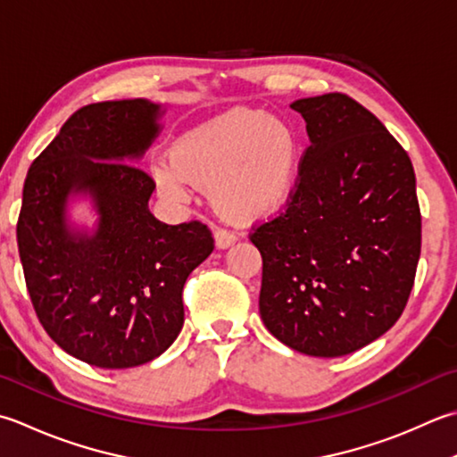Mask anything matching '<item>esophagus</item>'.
<instances>
[{
  "mask_svg": "<svg viewBox=\"0 0 457 457\" xmlns=\"http://www.w3.org/2000/svg\"><path fill=\"white\" fill-rule=\"evenodd\" d=\"M213 239H216L218 249H226V247L236 244L237 236L234 234V231H229V229H216V234H213Z\"/></svg>",
  "mask_w": 457,
  "mask_h": 457,
  "instance_id": "34e87169",
  "label": "esophagus"
}]
</instances>
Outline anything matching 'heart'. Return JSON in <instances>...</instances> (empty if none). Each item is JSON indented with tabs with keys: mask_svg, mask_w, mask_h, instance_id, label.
<instances>
[{
	"mask_svg": "<svg viewBox=\"0 0 457 457\" xmlns=\"http://www.w3.org/2000/svg\"><path fill=\"white\" fill-rule=\"evenodd\" d=\"M166 198L184 202L194 186H210L228 216L263 220L283 210L299 174V137L275 114L229 111L174 142L170 158L150 162Z\"/></svg>",
	"mask_w": 457,
	"mask_h": 457,
	"instance_id": "1",
	"label": "heart"
}]
</instances>
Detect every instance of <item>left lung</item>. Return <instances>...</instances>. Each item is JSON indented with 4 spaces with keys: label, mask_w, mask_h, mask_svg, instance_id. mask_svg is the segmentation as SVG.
I'll return each instance as SVG.
<instances>
[{
    "label": "left lung",
    "mask_w": 457,
    "mask_h": 457,
    "mask_svg": "<svg viewBox=\"0 0 457 457\" xmlns=\"http://www.w3.org/2000/svg\"><path fill=\"white\" fill-rule=\"evenodd\" d=\"M307 122L285 212L249 239L263 257L259 312L283 345L309 356L351 354L400 319L422 245L406 150L354 98L291 104Z\"/></svg>",
    "instance_id": "obj_1"
}]
</instances>
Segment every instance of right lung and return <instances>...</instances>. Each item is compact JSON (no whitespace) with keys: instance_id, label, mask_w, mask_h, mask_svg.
<instances>
[{"instance_id":"right-lung-1","label":"right lung","mask_w":457,"mask_h":457,"mask_svg":"<svg viewBox=\"0 0 457 457\" xmlns=\"http://www.w3.org/2000/svg\"><path fill=\"white\" fill-rule=\"evenodd\" d=\"M162 114L146 98L83 106L23 184L17 247L33 309L62 351L98 369L146 364L176 341L184 283L213 252L208 226L148 210L154 182L134 164ZM77 195L94 202L93 232L68 220Z\"/></svg>"}]
</instances>
